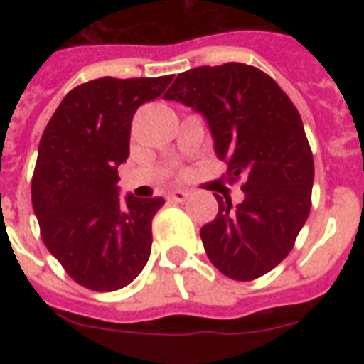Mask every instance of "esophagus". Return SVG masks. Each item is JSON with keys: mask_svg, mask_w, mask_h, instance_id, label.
Wrapping results in <instances>:
<instances>
[{"mask_svg": "<svg viewBox=\"0 0 364 364\" xmlns=\"http://www.w3.org/2000/svg\"><path fill=\"white\" fill-rule=\"evenodd\" d=\"M168 198L171 202H185L188 198V193H185V191H173V193L168 194Z\"/></svg>", "mask_w": 364, "mask_h": 364, "instance_id": "1", "label": "esophagus"}]
</instances>
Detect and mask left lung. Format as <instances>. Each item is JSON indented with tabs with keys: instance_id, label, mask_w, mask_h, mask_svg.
<instances>
[{
	"instance_id": "left-lung-1",
	"label": "left lung",
	"mask_w": 364,
	"mask_h": 364,
	"mask_svg": "<svg viewBox=\"0 0 364 364\" xmlns=\"http://www.w3.org/2000/svg\"><path fill=\"white\" fill-rule=\"evenodd\" d=\"M164 100L205 117L228 183L242 179V204L215 194L219 211L200 236L211 264L236 282L264 276L294 245L311 208L314 154L300 113L270 75L228 62L177 75Z\"/></svg>"
}]
</instances>
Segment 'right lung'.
I'll list each match as a JSON object with an SVG mask.
<instances>
[{
  "instance_id": "obj_1",
  "label": "right lung",
  "mask_w": 364,
  "mask_h": 364,
  "mask_svg": "<svg viewBox=\"0 0 364 364\" xmlns=\"http://www.w3.org/2000/svg\"><path fill=\"white\" fill-rule=\"evenodd\" d=\"M173 75L82 82L65 94L43 132L31 204L47 249L79 285L126 287L151 255L153 217L164 198L119 196L117 168L130 154L132 119Z\"/></svg>"
}]
</instances>
